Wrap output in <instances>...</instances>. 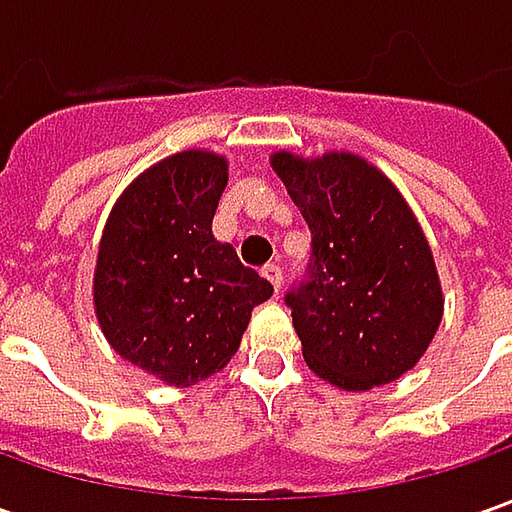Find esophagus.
Returning a JSON list of instances; mask_svg holds the SVG:
<instances>
[{
    "instance_id": "obj_1",
    "label": "esophagus",
    "mask_w": 512,
    "mask_h": 512,
    "mask_svg": "<svg viewBox=\"0 0 512 512\" xmlns=\"http://www.w3.org/2000/svg\"><path fill=\"white\" fill-rule=\"evenodd\" d=\"M262 276H265L267 282L273 285V290L279 293V287H282V267H279V265H267L265 270H262Z\"/></svg>"
}]
</instances>
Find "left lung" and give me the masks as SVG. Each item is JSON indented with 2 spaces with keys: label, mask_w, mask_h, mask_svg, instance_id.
I'll return each instance as SVG.
<instances>
[{
  "label": "left lung",
  "mask_w": 512,
  "mask_h": 512,
  "mask_svg": "<svg viewBox=\"0 0 512 512\" xmlns=\"http://www.w3.org/2000/svg\"><path fill=\"white\" fill-rule=\"evenodd\" d=\"M270 165L310 227L305 279L285 296L307 367L342 390L396 382L442 322V285L413 210L353 153Z\"/></svg>",
  "instance_id": "1"
}]
</instances>
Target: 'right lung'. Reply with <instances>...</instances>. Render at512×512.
I'll return each instance as SVG.
<instances>
[{
	"label": "right lung",
	"instance_id": "add662e5",
	"mask_svg": "<svg viewBox=\"0 0 512 512\" xmlns=\"http://www.w3.org/2000/svg\"><path fill=\"white\" fill-rule=\"evenodd\" d=\"M225 156L182 150L136 176L110 210L93 273L110 347L173 387L219 373L273 285L213 239Z\"/></svg>",
	"mask_w": 512,
	"mask_h": 512
}]
</instances>
